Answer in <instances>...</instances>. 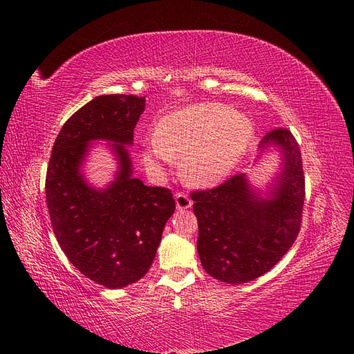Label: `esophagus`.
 <instances>
[{"label":"esophagus","mask_w":354,"mask_h":354,"mask_svg":"<svg viewBox=\"0 0 354 354\" xmlns=\"http://www.w3.org/2000/svg\"><path fill=\"white\" fill-rule=\"evenodd\" d=\"M175 199H176V208L178 209H187L193 205L192 199L189 198V194H185L183 192H179L175 194Z\"/></svg>","instance_id":"obj_1"}]
</instances>
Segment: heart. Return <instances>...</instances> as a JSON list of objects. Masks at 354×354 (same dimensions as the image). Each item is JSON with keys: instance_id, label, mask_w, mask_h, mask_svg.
I'll list each match as a JSON object with an SVG mask.
<instances>
[{"instance_id": "1", "label": "heart", "mask_w": 354, "mask_h": 354, "mask_svg": "<svg viewBox=\"0 0 354 354\" xmlns=\"http://www.w3.org/2000/svg\"><path fill=\"white\" fill-rule=\"evenodd\" d=\"M251 138L252 124L242 112L216 103L194 104L161 120L142 150V162L160 173L164 164L183 156L185 181L212 185L236 167Z\"/></svg>"}]
</instances>
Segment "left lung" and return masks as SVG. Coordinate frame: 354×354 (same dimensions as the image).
I'll return each instance as SVG.
<instances>
[{
    "mask_svg": "<svg viewBox=\"0 0 354 354\" xmlns=\"http://www.w3.org/2000/svg\"><path fill=\"white\" fill-rule=\"evenodd\" d=\"M278 146L283 171L260 198L243 173L232 175L214 189L192 192L199 225L198 252L207 274L230 284H242L272 269L301 228L304 171L301 150L289 129H274L260 149Z\"/></svg>",
    "mask_w": 354,
    "mask_h": 354,
    "instance_id": "1",
    "label": "left lung"
}]
</instances>
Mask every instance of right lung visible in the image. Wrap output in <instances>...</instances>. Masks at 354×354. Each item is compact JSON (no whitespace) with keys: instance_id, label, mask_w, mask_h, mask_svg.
<instances>
[{"instance_id":"obj_1","label":"right lung","mask_w":354,"mask_h":354,"mask_svg":"<svg viewBox=\"0 0 354 354\" xmlns=\"http://www.w3.org/2000/svg\"><path fill=\"white\" fill-rule=\"evenodd\" d=\"M145 102L137 95H99L74 112L55 141L45 178L51 227L62 251L74 268L108 289L146 275L175 212L169 189L147 187L132 176L124 145H132ZM94 139L116 142L118 178L103 191L89 187L80 173Z\"/></svg>"}]
</instances>
